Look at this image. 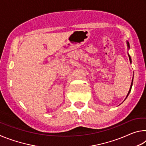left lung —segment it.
Segmentation results:
<instances>
[{
	"instance_id": "8db88e82",
	"label": "left lung",
	"mask_w": 146,
	"mask_h": 146,
	"mask_svg": "<svg viewBox=\"0 0 146 146\" xmlns=\"http://www.w3.org/2000/svg\"><path fill=\"white\" fill-rule=\"evenodd\" d=\"M127 48H128V49H129V42H127ZM128 56H129V60H130V62L131 63V56H129V54H128ZM132 85H133V80H132V82H131V87H130V89H129V92H128V93H127V97H126V98L127 97V96L129 95V93H130V91H131V88H132Z\"/></svg>"
}]
</instances>
